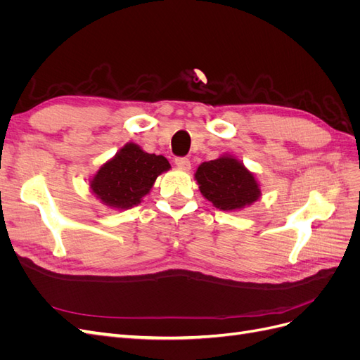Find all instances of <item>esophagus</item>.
Here are the masks:
<instances>
[{"mask_svg": "<svg viewBox=\"0 0 360 360\" xmlns=\"http://www.w3.org/2000/svg\"><path fill=\"white\" fill-rule=\"evenodd\" d=\"M176 165L181 169H191V160L188 158H176Z\"/></svg>", "mask_w": 360, "mask_h": 360, "instance_id": "34e87169", "label": "esophagus"}]
</instances>
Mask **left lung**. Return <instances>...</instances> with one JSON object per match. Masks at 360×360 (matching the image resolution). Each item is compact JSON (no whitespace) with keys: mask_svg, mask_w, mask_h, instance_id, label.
<instances>
[{"mask_svg":"<svg viewBox=\"0 0 360 360\" xmlns=\"http://www.w3.org/2000/svg\"><path fill=\"white\" fill-rule=\"evenodd\" d=\"M202 197L224 212L243 210L261 197V184L243 162L230 153L202 162L195 172Z\"/></svg>","mask_w":360,"mask_h":360,"instance_id":"1","label":"left lung"}]
</instances>
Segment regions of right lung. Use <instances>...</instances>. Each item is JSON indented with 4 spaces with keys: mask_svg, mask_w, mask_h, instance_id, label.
Returning a JSON list of instances; mask_svg holds the SVG:
<instances>
[{
    "mask_svg": "<svg viewBox=\"0 0 360 360\" xmlns=\"http://www.w3.org/2000/svg\"><path fill=\"white\" fill-rule=\"evenodd\" d=\"M169 168L167 158L150 155L138 144L127 143L93 174L89 186L110 209L127 210L141 204L156 179Z\"/></svg>",
    "mask_w": 360,
    "mask_h": 360,
    "instance_id": "obj_1",
    "label": "right lung"
}]
</instances>
